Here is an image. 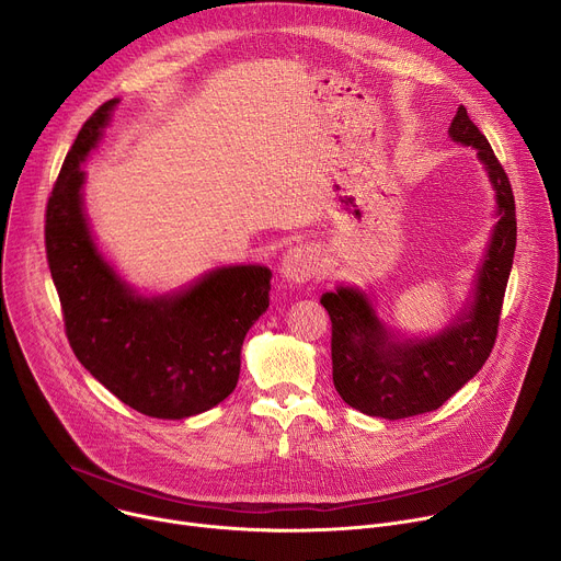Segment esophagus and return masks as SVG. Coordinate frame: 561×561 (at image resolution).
Listing matches in <instances>:
<instances>
[{
  "label": "esophagus",
  "instance_id": "esophagus-1",
  "mask_svg": "<svg viewBox=\"0 0 561 561\" xmlns=\"http://www.w3.org/2000/svg\"><path fill=\"white\" fill-rule=\"evenodd\" d=\"M319 273V257L317 253L306 247H293L290 251H286V255L282 257V266H279V275L284 282L290 284H306L310 282L314 275Z\"/></svg>",
  "mask_w": 561,
  "mask_h": 561
}]
</instances>
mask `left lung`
<instances>
[{"label": "left lung", "instance_id": "obj_1", "mask_svg": "<svg viewBox=\"0 0 561 561\" xmlns=\"http://www.w3.org/2000/svg\"><path fill=\"white\" fill-rule=\"evenodd\" d=\"M448 137L477 150L495 193V226L472 290L450 324L431 335H402L377 314L359 286L340 284L322 295L333 322V381L355 411L404 420L437 411L486 364L500 327L502 301L515 257L517 219L511 182L497 157L463 106Z\"/></svg>", "mask_w": 561, "mask_h": 561}]
</instances>
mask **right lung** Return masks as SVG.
Returning <instances> with one entry per match:
<instances>
[{
    "label": "right lung",
    "instance_id": "add662e5",
    "mask_svg": "<svg viewBox=\"0 0 561 561\" xmlns=\"http://www.w3.org/2000/svg\"><path fill=\"white\" fill-rule=\"evenodd\" d=\"M119 100L100 106L64 159L46 206V255L66 335L82 366L141 415L186 420L234 390L242 346L266 312L271 268L206 271L169 293H139L100 251L84 206L82 164Z\"/></svg>",
    "mask_w": 561,
    "mask_h": 561
}]
</instances>
